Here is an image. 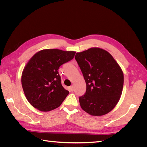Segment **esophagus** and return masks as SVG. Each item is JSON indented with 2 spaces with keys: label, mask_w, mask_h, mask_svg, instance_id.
I'll use <instances>...</instances> for the list:
<instances>
[{
  "label": "esophagus",
  "mask_w": 147,
  "mask_h": 147,
  "mask_svg": "<svg viewBox=\"0 0 147 147\" xmlns=\"http://www.w3.org/2000/svg\"><path fill=\"white\" fill-rule=\"evenodd\" d=\"M74 86H70L69 87V90H70V91H71V92L74 91Z\"/></svg>",
  "instance_id": "34e87169"
}]
</instances>
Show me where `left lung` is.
I'll list each match as a JSON object with an SVG mask.
<instances>
[{"mask_svg": "<svg viewBox=\"0 0 147 147\" xmlns=\"http://www.w3.org/2000/svg\"><path fill=\"white\" fill-rule=\"evenodd\" d=\"M75 59L86 84L85 94L79 97L82 109L93 116H102L112 110L122 94L124 75L109 52L91 48L77 53Z\"/></svg>", "mask_w": 147, "mask_h": 147, "instance_id": "8db88e82", "label": "left lung"}]
</instances>
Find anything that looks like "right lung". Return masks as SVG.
<instances>
[{"label": "right lung", "mask_w": 147, "mask_h": 147, "mask_svg": "<svg viewBox=\"0 0 147 147\" xmlns=\"http://www.w3.org/2000/svg\"><path fill=\"white\" fill-rule=\"evenodd\" d=\"M75 51L47 49L35 54L24 67L21 83L24 94L34 108L42 112L61 105L69 91L62 86L59 67L72 60Z\"/></svg>", "instance_id": "add662e5"}]
</instances>
